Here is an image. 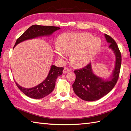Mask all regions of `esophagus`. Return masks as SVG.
Returning a JSON list of instances; mask_svg holds the SVG:
<instances>
[{"instance_id": "1", "label": "esophagus", "mask_w": 131, "mask_h": 131, "mask_svg": "<svg viewBox=\"0 0 131 131\" xmlns=\"http://www.w3.org/2000/svg\"><path fill=\"white\" fill-rule=\"evenodd\" d=\"M69 72H70V69L69 68H68L67 67L64 68V69H63V72L64 73H67Z\"/></svg>"}]
</instances>
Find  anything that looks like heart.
<instances>
[{"instance_id":"b5f03b06","label":"heart","mask_w":131,"mask_h":131,"mask_svg":"<svg viewBox=\"0 0 131 131\" xmlns=\"http://www.w3.org/2000/svg\"><path fill=\"white\" fill-rule=\"evenodd\" d=\"M58 48L55 53L62 59L65 54H72L74 65L81 66L89 63L99 51L101 45L99 38L89 33H63L58 38Z\"/></svg>"}]
</instances>
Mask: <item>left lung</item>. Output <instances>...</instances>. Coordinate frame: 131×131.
Wrapping results in <instances>:
<instances>
[{
  "label": "left lung",
  "instance_id": "obj_1",
  "mask_svg": "<svg viewBox=\"0 0 131 131\" xmlns=\"http://www.w3.org/2000/svg\"><path fill=\"white\" fill-rule=\"evenodd\" d=\"M105 37L106 41L111 44L109 47L112 49L116 56L115 68L112 78L110 80L104 81L97 77L93 73L90 63L81 69L74 70L76 77L73 84V89L76 95L83 100H98L112 90L118 79L122 54L115 40L106 34Z\"/></svg>",
  "mask_w": 131,
  "mask_h": 131
}]
</instances>
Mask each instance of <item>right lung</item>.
Segmentation results:
<instances>
[{
  "label": "right lung",
  "mask_w": 131,
  "mask_h": 131,
  "mask_svg": "<svg viewBox=\"0 0 131 131\" xmlns=\"http://www.w3.org/2000/svg\"><path fill=\"white\" fill-rule=\"evenodd\" d=\"M59 29H60V28L56 26L32 25L18 38L14 47L19 43L25 40L32 39L43 35H50ZM63 70V68H58L55 65H52L46 79L41 84L32 88H25L18 85L15 80L14 81L18 88L27 96L34 99H42L49 94L54 90L57 78L62 74Z\"/></svg>",
  "instance_id": "obj_1"
}]
</instances>
